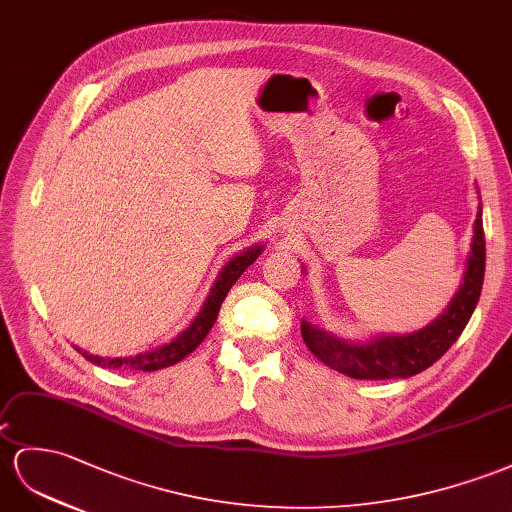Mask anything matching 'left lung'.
I'll return each mask as SVG.
<instances>
[{"mask_svg":"<svg viewBox=\"0 0 512 512\" xmlns=\"http://www.w3.org/2000/svg\"><path fill=\"white\" fill-rule=\"evenodd\" d=\"M484 229L482 209L476 218L474 244L467 261V272L461 290L454 296L448 311L426 329L411 335H387L368 344H350L337 339L309 322L300 324L307 348L331 370L361 381H387V378H409L439 361L463 333L474 313L484 281Z\"/></svg>","mask_w":512,"mask_h":512,"instance_id":"1","label":"left lung"}]
</instances>
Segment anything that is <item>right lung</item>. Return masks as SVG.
<instances>
[{"label": "right lung", "instance_id": "add662e5", "mask_svg": "<svg viewBox=\"0 0 512 512\" xmlns=\"http://www.w3.org/2000/svg\"><path fill=\"white\" fill-rule=\"evenodd\" d=\"M261 251H264V246H253L251 251L233 257L229 264L222 268L220 277L214 283L212 292H209L201 313L196 316V320L188 326V329L175 339V342H170V344L157 348V350H151V352H142V355H136V357H119V359H103V357L88 355V352H82L80 348H77V350H80L90 363L101 365V368H108V370H121L123 368V370L155 372V370L168 368V365L179 363L181 359H186L190 352L207 337L209 329H212L216 318H218L222 300L227 298V292L231 290L233 283L240 279V274L261 255Z\"/></svg>", "mask_w": 512, "mask_h": 512}]
</instances>
